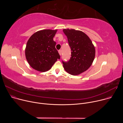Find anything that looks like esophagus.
Here are the masks:
<instances>
[{
  "instance_id": "34e87169",
  "label": "esophagus",
  "mask_w": 123,
  "mask_h": 123,
  "mask_svg": "<svg viewBox=\"0 0 123 123\" xmlns=\"http://www.w3.org/2000/svg\"><path fill=\"white\" fill-rule=\"evenodd\" d=\"M58 52H59V54L60 55H61V54H62V51L61 50H59Z\"/></svg>"
}]
</instances>
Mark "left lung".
I'll return each instance as SVG.
<instances>
[{"instance_id": "8db88e82", "label": "left lung", "mask_w": 123, "mask_h": 123, "mask_svg": "<svg viewBox=\"0 0 123 123\" xmlns=\"http://www.w3.org/2000/svg\"><path fill=\"white\" fill-rule=\"evenodd\" d=\"M71 49L72 57L68 62H63L65 71L73 75L86 71L92 65L95 49L89 37L84 32L74 29L63 30Z\"/></svg>"}]
</instances>
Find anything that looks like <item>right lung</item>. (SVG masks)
<instances>
[{
    "label": "right lung",
    "mask_w": 123,
    "mask_h": 123,
    "mask_svg": "<svg viewBox=\"0 0 123 123\" xmlns=\"http://www.w3.org/2000/svg\"><path fill=\"white\" fill-rule=\"evenodd\" d=\"M57 30H43L33 33L25 48V56L30 66L40 72L50 69L60 56L55 49L54 37Z\"/></svg>",
    "instance_id": "add662e5"
}]
</instances>
